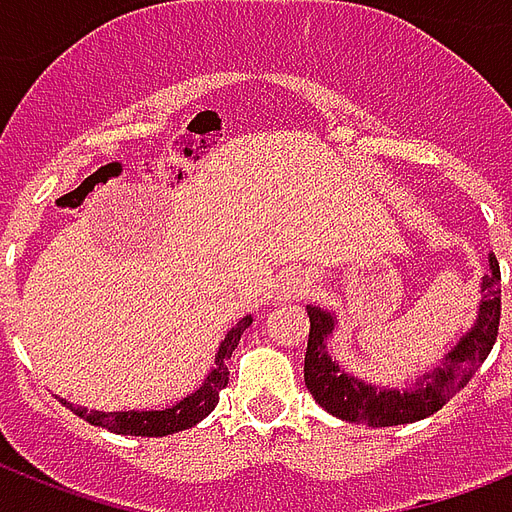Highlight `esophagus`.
<instances>
[{
  "label": "esophagus",
  "mask_w": 512,
  "mask_h": 512,
  "mask_svg": "<svg viewBox=\"0 0 512 512\" xmlns=\"http://www.w3.org/2000/svg\"><path fill=\"white\" fill-rule=\"evenodd\" d=\"M284 289H287L289 297H305L308 295V289H311V284H308L305 279H297L295 276V279H287V287Z\"/></svg>",
  "instance_id": "34e87169"
}]
</instances>
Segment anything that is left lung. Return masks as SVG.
<instances>
[{"label":"left lung","mask_w":512,"mask_h":512,"mask_svg":"<svg viewBox=\"0 0 512 512\" xmlns=\"http://www.w3.org/2000/svg\"><path fill=\"white\" fill-rule=\"evenodd\" d=\"M481 292H484V303L476 327L446 356L444 366L420 377L414 390H377L340 372V366L327 353V337L335 329V319L327 311L308 305L311 332L305 350V388L311 390V396L329 414L356 425L390 428V425L425 420L473 380V374L481 369L500 335L502 289L500 263L494 255L489 260V273L484 276Z\"/></svg>","instance_id":"obj_1"}]
</instances>
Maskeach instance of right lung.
Segmentation results:
<instances>
[{
	"instance_id": "add662e5",
	"label": "right lung",
	"mask_w": 512,
	"mask_h": 512,
	"mask_svg": "<svg viewBox=\"0 0 512 512\" xmlns=\"http://www.w3.org/2000/svg\"><path fill=\"white\" fill-rule=\"evenodd\" d=\"M252 324V316L241 319L236 327L225 335V340L220 342V350H217L215 369L207 374V380L201 382V388L196 393H191L188 398H183L180 404H175L172 409H162V412H87L82 406L63 404L71 409L74 414H79L82 420H87L90 425H98V428H106L111 433H119V436H170L177 430L193 428L196 422L204 420L212 409L220 401V390L228 385V366L225 361L231 358V353L239 345L244 329Z\"/></svg>"
}]
</instances>
